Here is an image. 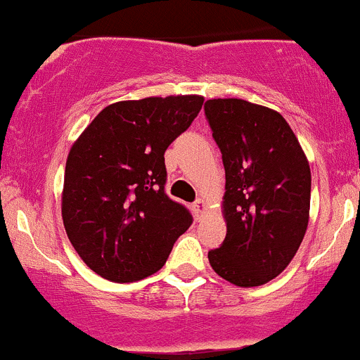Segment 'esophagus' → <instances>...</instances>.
<instances>
[{
  "mask_svg": "<svg viewBox=\"0 0 360 360\" xmlns=\"http://www.w3.org/2000/svg\"><path fill=\"white\" fill-rule=\"evenodd\" d=\"M205 208H206L205 201H202V199H195L194 205H192V212H194L195 219H201V215H202V212H205Z\"/></svg>",
  "mask_w": 360,
  "mask_h": 360,
  "instance_id": "34e87169",
  "label": "esophagus"
}]
</instances>
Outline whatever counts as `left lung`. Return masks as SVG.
I'll return each instance as SVG.
<instances>
[{
	"instance_id": "1",
	"label": "left lung",
	"mask_w": 360,
	"mask_h": 360,
	"mask_svg": "<svg viewBox=\"0 0 360 360\" xmlns=\"http://www.w3.org/2000/svg\"><path fill=\"white\" fill-rule=\"evenodd\" d=\"M205 115L226 169V240L213 271L238 287L264 285L289 266L309 219L311 173L287 120L245 99H208Z\"/></svg>"
}]
</instances>
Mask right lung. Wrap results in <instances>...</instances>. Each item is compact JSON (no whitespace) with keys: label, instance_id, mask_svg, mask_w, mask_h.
Instances as JSON below:
<instances>
[{"label":"right lung","instance_id":"add662e5","mask_svg":"<svg viewBox=\"0 0 360 360\" xmlns=\"http://www.w3.org/2000/svg\"><path fill=\"white\" fill-rule=\"evenodd\" d=\"M202 96L119 101L103 108L68 154L63 222L82 261L110 282L165 266L192 215L165 192V152L192 124Z\"/></svg>","mask_w":360,"mask_h":360}]
</instances>
